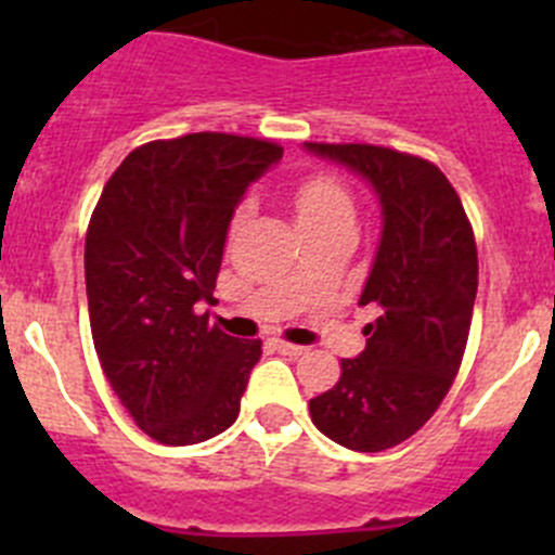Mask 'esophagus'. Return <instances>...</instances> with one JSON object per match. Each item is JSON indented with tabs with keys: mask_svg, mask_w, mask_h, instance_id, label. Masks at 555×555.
<instances>
[{
	"mask_svg": "<svg viewBox=\"0 0 555 555\" xmlns=\"http://www.w3.org/2000/svg\"><path fill=\"white\" fill-rule=\"evenodd\" d=\"M273 349L276 351H282V354H287V357H300V354H306V346H298V344H287V340H273Z\"/></svg>",
	"mask_w": 555,
	"mask_h": 555,
	"instance_id": "34e87169",
	"label": "esophagus"
}]
</instances>
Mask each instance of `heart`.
<instances>
[{
  "label": "heart",
  "instance_id": "b5f03b06",
  "mask_svg": "<svg viewBox=\"0 0 555 555\" xmlns=\"http://www.w3.org/2000/svg\"><path fill=\"white\" fill-rule=\"evenodd\" d=\"M293 209L304 233L354 220V201H351L349 190L327 173H313L295 188Z\"/></svg>",
  "mask_w": 555,
  "mask_h": 555
}]
</instances>
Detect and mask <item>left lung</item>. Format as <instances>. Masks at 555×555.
Returning a JSON list of instances; mask_svg holds the SVG:
<instances>
[{"label": "left lung", "instance_id": "obj_1", "mask_svg": "<svg viewBox=\"0 0 555 555\" xmlns=\"http://www.w3.org/2000/svg\"><path fill=\"white\" fill-rule=\"evenodd\" d=\"M317 158L360 173L382 206V238L360 306H378L367 346L313 397L322 435L351 451L402 443L449 395L473 322L478 249L464 206L429 160L376 144L306 142Z\"/></svg>", "mask_w": 555, "mask_h": 555}]
</instances>
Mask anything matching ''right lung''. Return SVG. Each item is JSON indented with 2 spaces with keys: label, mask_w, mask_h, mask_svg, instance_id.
<instances>
[{
  "label": "right lung",
  "mask_w": 555,
  "mask_h": 555,
  "mask_svg": "<svg viewBox=\"0 0 555 555\" xmlns=\"http://www.w3.org/2000/svg\"><path fill=\"white\" fill-rule=\"evenodd\" d=\"M282 147L233 133H188L133 150L93 209L86 289L93 346L137 427L193 446L238 416L260 340L209 327L222 249L246 188Z\"/></svg>",
  "instance_id": "right-lung-1"
}]
</instances>
